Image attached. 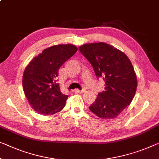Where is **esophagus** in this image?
Segmentation results:
<instances>
[{"label": "esophagus", "mask_w": 159, "mask_h": 159, "mask_svg": "<svg viewBox=\"0 0 159 159\" xmlns=\"http://www.w3.org/2000/svg\"><path fill=\"white\" fill-rule=\"evenodd\" d=\"M73 92H74V93H84L85 90L75 89V90H73Z\"/></svg>", "instance_id": "obj_1"}]
</instances>
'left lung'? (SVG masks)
Here are the masks:
<instances>
[{"mask_svg":"<svg viewBox=\"0 0 159 159\" xmlns=\"http://www.w3.org/2000/svg\"><path fill=\"white\" fill-rule=\"evenodd\" d=\"M79 49L96 77L105 82V91L98 94L89 109L103 119L117 117L130 105L136 91L137 77L131 61L124 52L103 42L84 44Z\"/></svg>","mask_w":159,"mask_h":159,"instance_id":"8db88e82","label":"left lung"}]
</instances>
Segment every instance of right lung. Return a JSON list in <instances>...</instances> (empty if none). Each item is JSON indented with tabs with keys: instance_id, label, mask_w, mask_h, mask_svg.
Wrapping results in <instances>:
<instances>
[{
	"instance_id": "obj_1",
	"label": "right lung",
	"mask_w": 159,
	"mask_h": 159,
	"mask_svg": "<svg viewBox=\"0 0 159 159\" xmlns=\"http://www.w3.org/2000/svg\"><path fill=\"white\" fill-rule=\"evenodd\" d=\"M78 51L73 44H58L44 49L25 67L23 88L28 103L40 114H55L64 108L67 95L56 83L59 68Z\"/></svg>"
}]
</instances>
